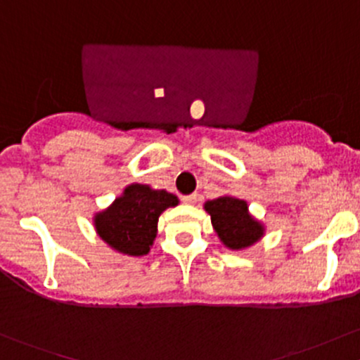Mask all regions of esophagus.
I'll list each match as a JSON object with an SVG mask.
<instances>
[{
    "mask_svg": "<svg viewBox=\"0 0 360 360\" xmlns=\"http://www.w3.org/2000/svg\"><path fill=\"white\" fill-rule=\"evenodd\" d=\"M181 200H183V203H188V205H193V203L198 202V195L197 193L184 195V197H181Z\"/></svg>",
    "mask_w": 360,
    "mask_h": 360,
    "instance_id": "obj_1",
    "label": "esophagus"
}]
</instances>
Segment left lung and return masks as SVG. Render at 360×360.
I'll return each mask as SVG.
<instances>
[{
    "label": "left lung",
    "mask_w": 360,
    "mask_h": 360,
    "mask_svg": "<svg viewBox=\"0 0 360 360\" xmlns=\"http://www.w3.org/2000/svg\"><path fill=\"white\" fill-rule=\"evenodd\" d=\"M203 209L219 240L231 250L248 249L264 235V226L249 214L248 202L235 197H219L205 202Z\"/></svg>",
    "instance_id": "1"
}]
</instances>
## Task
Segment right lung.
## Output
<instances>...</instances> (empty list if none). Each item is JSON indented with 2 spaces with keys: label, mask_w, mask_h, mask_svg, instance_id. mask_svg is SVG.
<instances>
[{
  "label": "right lung",
  "mask_w": 360,
  "mask_h": 360,
  "mask_svg": "<svg viewBox=\"0 0 360 360\" xmlns=\"http://www.w3.org/2000/svg\"><path fill=\"white\" fill-rule=\"evenodd\" d=\"M176 195L153 190L148 184H129L108 209L94 217L97 235L127 256H146L157 237L158 217L169 207H176Z\"/></svg>",
  "instance_id": "obj_1"
}]
</instances>
